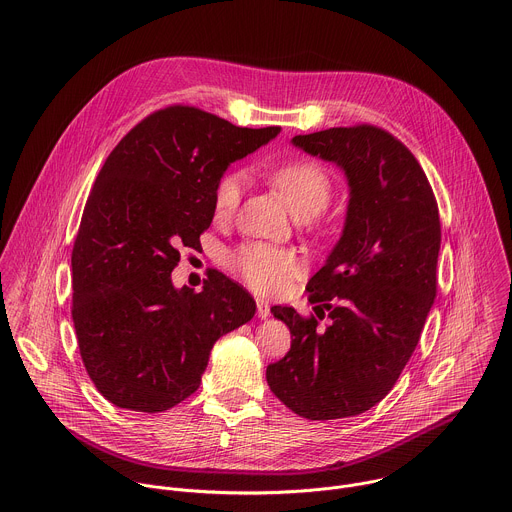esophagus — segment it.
Returning <instances> with one entry per match:
<instances>
[{"label": "esophagus", "mask_w": 512, "mask_h": 512, "mask_svg": "<svg viewBox=\"0 0 512 512\" xmlns=\"http://www.w3.org/2000/svg\"><path fill=\"white\" fill-rule=\"evenodd\" d=\"M257 315H259V319H267V317L271 315V311H269V303H267V301L257 299Z\"/></svg>", "instance_id": "obj_1"}]
</instances>
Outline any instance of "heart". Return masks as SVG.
Segmentation results:
<instances>
[{
    "instance_id": "heart-1",
    "label": "heart",
    "mask_w": 512,
    "mask_h": 512,
    "mask_svg": "<svg viewBox=\"0 0 512 512\" xmlns=\"http://www.w3.org/2000/svg\"><path fill=\"white\" fill-rule=\"evenodd\" d=\"M271 183L283 195L297 219L319 215L331 199L327 170L311 160H293L271 170ZM245 175L241 170L225 173L215 189L217 217L231 215L243 195ZM229 267L257 293H277L301 273V261L293 251L267 243H251L229 255Z\"/></svg>"
}]
</instances>
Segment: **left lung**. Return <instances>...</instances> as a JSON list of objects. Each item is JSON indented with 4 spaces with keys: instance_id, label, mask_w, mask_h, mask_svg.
<instances>
[{
    "instance_id": "obj_1",
    "label": "left lung",
    "mask_w": 512,
    "mask_h": 512,
    "mask_svg": "<svg viewBox=\"0 0 512 512\" xmlns=\"http://www.w3.org/2000/svg\"><path fill=\"white\" fill-rule=\"evenodd\" d=\"M291 144L342 170L350 199L342 235L307 281L315 315L273 305L291 350L267 368L271 392L297 416H358L394 388L436 297L440 219L414 154L376 126L327 128Z\"/></svg>"
}]
</instances>
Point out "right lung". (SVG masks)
Here are the masks:
<instances>
[{
  "label": "right lung",
  "instance_id": "add662e5",
  "mask_svg": "<svg viewBox=\"0 0 512 512\" xmlns=\"http://www.w3.org/2000/svg\"><path fill=\"white\" fill-rule=\"evenodd\" d=\"M281 132L170 106L110 152L72 251V319L82 362L114 406L164 412L201 384L217 339L255 315L253 297L215 271L201 293L175 287L181 247H201L231 162Z\"/></svg>",
  "mask_w": 512,
  "mask_h": 512
}]
</instances>
